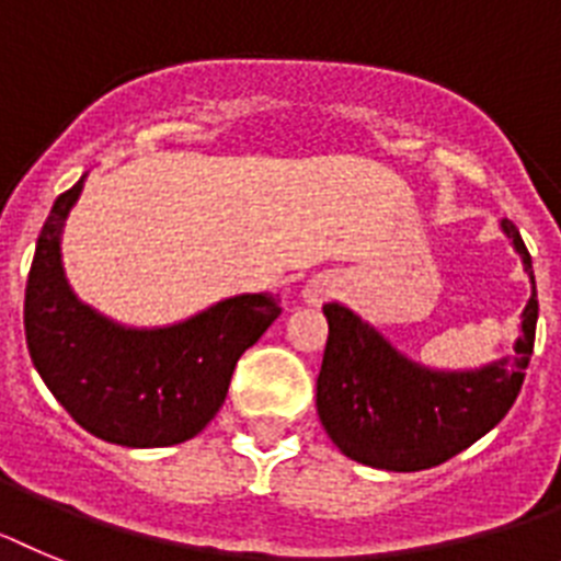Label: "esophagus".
<instances>
[{
	"mask_svg": "<svg viewBox=\"0 0 561 561\" xmlns=\"http://www.w3.org/2000/svg\"><path fill=\"white\" fill-rule=\"evenodd\" d=\"M339 279L330 274H319L313 276V279L305 285V290H301V299L308 301L310 308H319V305H324V301L330 299V296L339 294Z\"/></svg>",
	"mask_w": 561,
	"mask_h": 561,
	"instance_id": "esophagus-1",
	"label": "esophagus"
}]
</instances>
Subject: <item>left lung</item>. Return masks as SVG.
Instances as JSON below:
<instances>
[{"instance_id":"8db88e82","label":"left lung","mask_w":561,"mask_h":561,"mask_svg":"<svg viewBox=\"0 0 561 561\" xmlns=\"http://www.w3.org/2000/svg\"><path fill=\"white\" fill-rule=\"evenodd\" d=\"M500 228L530 276L514 355L477 369L423 367L358 313L339 301L324 305L330 335L316 381V409L341 455L373 469L423 471L469 449L508 415L534 353L539 301L523 237L511 220Z\"/></svg>"}]
</instances>
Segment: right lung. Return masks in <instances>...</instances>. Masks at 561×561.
Wrapping results in <instances>:
<instances>
[{"label": "right lung", "instance_id": "add662e5", "mask_svg": "<svg viewBox=\"0 0 561 561\" xmlns=\"http://www.w3.org/2000/svg\"><path fill=\"white\" fill-rule=\"evenodd\" d=\"M78 180L38 233L24 335L33 367L90 435L129 449L186 443L211 423L240 355L282 313L274 294H240L165 328H126L72 294L61 233L84 192Z\"/></svg>", "mask_w": 561, "mask_h": 561}]
</instances>
